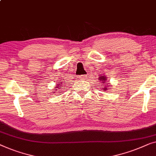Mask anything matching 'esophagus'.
Segmentation results:
<instances>
[{"label": "esophagus", "instance_id": "1", "mask_svg": "<svg viewBox=\"0 0 156 156\" xmlns=\"http://www.w3.org/2000/svg\"><path fill=\"white\" fill-rule=\"evenodd\" d=\"M87 75H82V76H79L78 78L80 79V80H84L85 78H86Z\"/></svg>", "mask_w": 156, "mask_h": 156}]
</instances>
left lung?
<instances>
[{
  "label": "left lung",
  "mask_w": 156,
  "mask_h": 156,
  "mask_svg": "<svg viewBox=\"0 0 156 156\" xmlns=\"http://www.w3.org/2000/svg\"><path fill=\"white\" fill-rule=\"evenodd\" d=\"M107 78L105 77V76H100V80L101 81V83H102V84L103 85H103V86H104L105 87H104V89H105V90H107V89H108V86H109V85H107V84H108V83H107ZM106 85V86L105 87V85Z\"/></svg>",
  "instance_id": "left-lung-1"
}]
</instances>
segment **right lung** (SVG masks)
I'll list each match as a JSON object with an SVG mask.
<instances>
[{"label":"right lung","mask_w":156,"mask_h":156,"mask_svg":"<svg viewBox=\"0 0 156 156\" xmlns=\"http://www.w3.org/2000/svg\"><path fill=\"white\" fill-rule=\"evenodd\" d=\"M58 85H59V84H58ZM58 86H56V87H55V88H56V90H57V89H58Z\"/></svg>","instance_id":"obj_1"}]
</instances>
